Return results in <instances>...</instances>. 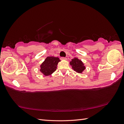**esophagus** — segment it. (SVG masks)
<instances>
[{
    "instance_id": "esophagus-1",
    "label": "esophagus",
    "mask_w": 124,
    "mask_h": 124,
    "mask_svg": "<svg viewBox=\"0 0 124 124\" xmlns=\"http://www.w3.org/2000/svg\"><path fill=\"white\" fill-rule=\"evenodd\" d=\"M61 60H66L67 58L66 57H62L61 58Z\"/></svg>"
}]
</instances>
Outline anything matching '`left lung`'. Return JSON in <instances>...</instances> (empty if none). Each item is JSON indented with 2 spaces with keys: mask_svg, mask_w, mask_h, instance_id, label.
I'll return each mask as SVG.
<instances>
[{
  "mask_svg": "<svg viewBox=\"0 0 124 124\" xmlns=\"http://www.w3.org/2000/svg\"><path fill=\"white\" fill-rule=\"evenodd\" d=\"M70 64L72 66L73 70L78 73H81L85 69V67L84 66L83 62L78 58H74L71 60Z\"/></svg>",
  "mask_w": 124,
  "mask_h": 124,
  "instance_id": "1",
  "label": "left lung"
}]
</instances>
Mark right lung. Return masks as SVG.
Wrapping results in <instances>:
<instances>
[{"label": "right lung", "instance_id": "1", "mask_svg": "<svg viewBox=\"0 0 124 124\" xmlns=\"http://www.w3.org/2000/svg\"><path fill=\"white\" fill-rule=\"evenodd\" d=\"M60 59L58 57L48 56L40 65V72L44 76H50L56 71Z\"/></svg>", "mask_w": 124, "mask_h": 124}]
</instances>
